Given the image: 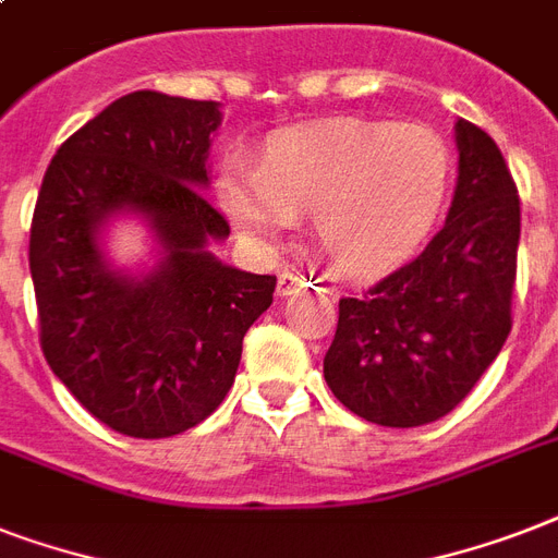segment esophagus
I'll list each match as a JSON object with an SVG mask.
<instances>
[{"mask_svg": "<svg viewBox=\"0 0 558 558\" xmlns=\"http://www.w3.org/2000/svg\"><path fill=\"white\" fill-rule=\"evenodd\" d=\"M310 283H306L304 275H298L295 269H283L278 275V295L289 298V295H298L301 289H306Z\"/></svg>", "mask_w": 558, "mask_h": 558, "instance_id": "obj_1", "label": "esophagus"}]
</instances>
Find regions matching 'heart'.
<instances>
[{
    "label": "heart",
    "instance_id": "1",
    "mask_svg": "<svg viewBox=\"0 0 558 558\" xmlns=\"http://www.w3.org/2000/svg\"><path fill=\"white\" fill-rule=\"evenodd\" d=\"M451 170V147L434 126L336 118L269 135L252 177L226 170L217 196L252 240H278L313 214V240L332 269L371 280L420 252Z\"/></svg>",
    "mask_w": 558,
    "mask_h": 558
}]
</instances>
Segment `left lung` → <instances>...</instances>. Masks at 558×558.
Listing matches in <instances>:
<instances>
[{
	"instance_id": "left-lung-1",
	"label": "left lung",
	"mask_w": 558,
	"mask_h": 558,
	"mask_svg": "<svg viewBox=\"0 0 558 558\" xmlns=\"http://www.w3.org/2000/svg\"><path fill=\"white\" fill-rule=\"evenodd\" d=\"M458 185L416 260L339 301L324 379L367 423L414 428L466 399L510 336L519 191L498 144L458 118Z\"/></svg>"
}]
</instances>
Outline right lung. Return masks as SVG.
<instances>
[{"label":"right lung","mask_w":558,"mask_h":558,"mask_svg":"<svg viewBox=\"0 0 558 558\" xmlns=\"http://www.w3.org/2000/svg\"><path fill=\"white\" fill-rule=\"evenodd\" d=\"M222 104L142 89L60 144L31 222V280L48 367L92 416L142 440L199 425L234 385L243 336L275 275L210 252L231 228L205 202ZM138 218L142 270L108 257V228Z\"/></svg>","instance_id":"1"}]
</instances>
